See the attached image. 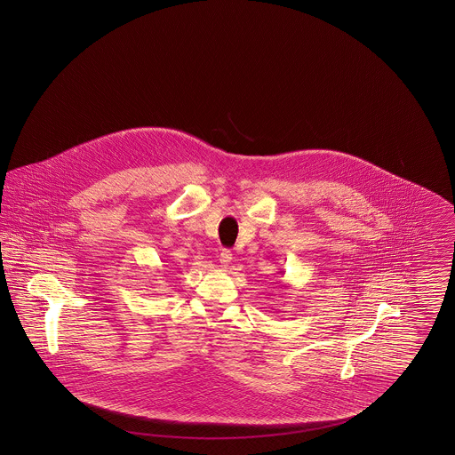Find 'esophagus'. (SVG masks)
I'll use <instances>...</instances> for the list:
<instances>
[{
    "label": "esophagus",
    "mask_w": 455,
    "mask_h": 455,
    "mask_svg": "<svg viewBox=\"0 0 455 455\" xmlns=\"http://www.w3.org/2000/svg\"><path fill=\"white\" fill-rule=\"evenodd\" d=\"M232 262V252L228 249H221V254H220V264L223 267H227L228 264Z\"/></svg>",
    "instance_id": "34e87169"
}]
</instances>
